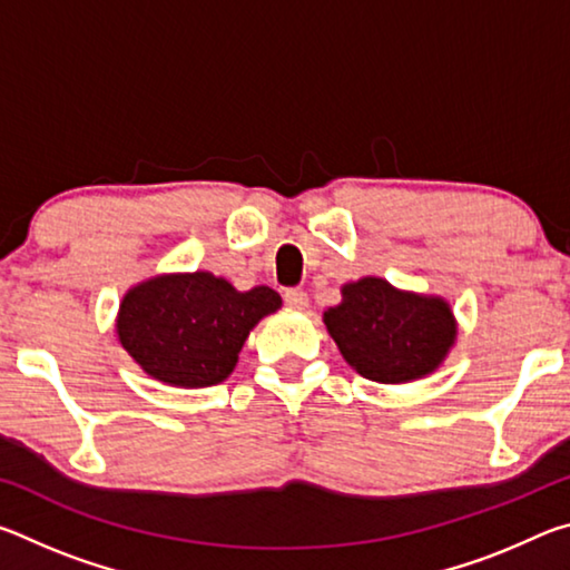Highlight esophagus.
Segmentation results:
<instances>
[{"label":"esophagus","mask_w":570,"mask_h":570,"mask_svg":"<svg viewBox=\"0 0 570 570\" xmlns=\"http://www.w3.org/2000/svg\"><path fill=\"white\" fill-rule=\"evenodd\" d=\"M284 302L292 306V308H298V312H304V308L308 306V296H306V292H302V288H286Z\"/></svg>","instance_id":"1"}]
</instances>
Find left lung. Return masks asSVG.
I'll list each match as a JSON object with an SVG mask.
<instances>
[{"instance_id": "8db88e82", "label": "left lung", "mask_w": 570, "mask_h": 570, "mask_svg": "<svg viewBox=\"0 0 570 570\" xmlns=\"http://www.w3.org/2000/svg\"><path fill=\"white\" fill-rule=\"evenodd\" d=\"M324 324L346 364L382 384L435 372L458 336L445 298L400 292L377 276L344 284L342 304L326 308Z\"/></svg>"}]
</instances>
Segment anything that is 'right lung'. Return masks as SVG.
<instances>
[{
  "label": "right lung",
  "mask_w": 570,
  "mask_h": 570,
  "mask_svg": "<svg viewBox=\"0 0 570 570\" xmlns=\"http://www.w3.org/2000/svg\"><path fill=\"white\" fill-rule=\"evenodd\" d=\"M276 308L282 296L268 286L236 292L208 272L163 274L122 296L118 340L153 380L210 387L234 372L250 330Z\"/></svg>",
  "instance_id": "add662e5"
}]
</instances>
